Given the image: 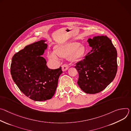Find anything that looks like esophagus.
<instances>
[{"label": "esophagus", "mask_w": 131, "mask_h": 131, "mask_svg": "<svg viewBox=\"0 0 131 131\" xmlns=\"http://www.w3.org/2000/svg\"><path fill=\"white\" fill-rule=\"evenodd\" d=\"M69 67L68 65H67V64H64L62 66V70L63 71H66L68 69Z\"/></svg>", "instance_id": "1"}]
</instances>
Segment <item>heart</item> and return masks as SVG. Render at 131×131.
Returning <instances> with one entry per match:
<instances>
[{
    "mask_svg": "<svg viewBox=\"0 0 131 131\" xmlns=\"http://www.w3.org/2000/svg\"><path fill=\"white\" fill-rule=\"evenodd\" d=\"M86 53V48L80 43L77 42H70L66 44L58 45L55 50H52L48 53V58L52 62L58 63L59 60V56L67 57L70 56L71 60L77 61L84 57Z\"/></svg>",
    "mask_w": 131,
    "mask_h": 131,
    "instance_id": "b5f03b06",
    "label": "heart"
}]
</instances>
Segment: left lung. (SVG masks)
Listing matches in <instances>:
<instances>
[{"instance_id": "1", "label": "left lung", "mask_w": 131, "mask_h": 131, "mask_svg": "<svg viewBox=\"0 0 131 131\" xmlns=\"http://www.w3.org/2000/svg\"><path fill=\"white\" fill-rule=\"evenodd\" d=\"M88 41L92 49L75 68L81 89L94 94L103 91L114 80L118 68L117 51L107 36H95Z\"/></svg>"}]
</instances>
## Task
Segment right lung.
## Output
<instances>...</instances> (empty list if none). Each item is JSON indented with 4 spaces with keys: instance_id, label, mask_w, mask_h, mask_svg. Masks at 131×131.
<instances>
[{
    "instance_id": "right-lung-1",
    "label": "right lung",
    "mask_w": 131,
    "mask_h": 131,
    "mask_svg": "<svg viewBox=\"0 0 131 131\" xmlns=\"http://www.w3.org/2000/svg\"><path fill=\"white\" fill-rule=\"evenodd\" d=\"M41 40L25 46L14 54L10 72L13 81L27 97L35 101L51 99L54 94L61 67L49 69L41 57L47 47Z\"/></svg>"
}]
</instances>
